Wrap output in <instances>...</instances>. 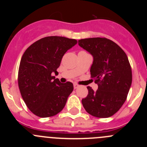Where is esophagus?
I'll return each instance as SVG.
<instances>
[{"label": "esophagus", "instance_id": "obj_1", "mask_svg": "<svg viewBox=\"0 0 147 147\" xmlns=\"http://www.w3.org/2000/svg\"><path fill=\"white\" fill-rule=\"evenodd\" d=\"M73 86H74V88H75V89H77V88H78V87H79V85H78V84H76V83H74Z\"/></svg>", "mask_w": 147, "mask_h": 147}]
</instances>
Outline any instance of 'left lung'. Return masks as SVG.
I'll list each match as a JSON object with an SVG mask.
<instances>
[{"label":"left lung","instance_id":"1","mask_svg":"<svg viewBox=\"0 0 147 147\" xmlns=\"http://www.w3.org/2000/svg\"><path fill=\"white\" fill-rule=\"evenodd\" d=\"M78 45L93 57L90 74L98 84L95 92L87 87L83 107L96 117H109L121 107L131 87L132 74L128 57L119 45L105 38L81 39Z\"/></svg>","mask_w":147,"mask_h":147}]
</instances>
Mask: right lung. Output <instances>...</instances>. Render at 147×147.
<instances>
[{"label": "right lung", "instance_id": "add662e5", "mask_svg": "<svg viewBox=\"0 0 147 147\" xmlns=\"http://www.w3.org/2000/svg\"><path fill=\"white\" fill-rule=\"evenodd\" d=\"M77 42L65 37H45L32 44L22 56L18 87L28 109L36 116H55L65 106L73 84L61 83L53 74H58L63 55Z\"/></svg>", "mask_w": 147, "mask_h": 147}]
</instances>
